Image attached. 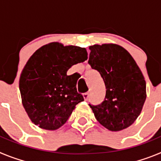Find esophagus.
<instances>
[{
	"label": "esophagus",
	"mask_w": 161,
	"mask_h": 161,
	"mask_svg": "<svg viewBox=\"0 0 161 161\" xmlns=\"http://www.w3.org/2000/svg\"><path fill=\"white\" fill-rule=\"evenodd\" d=\"M83 97L85 100H87L88 98H89V93H83Z\"/></svg>",
	"instance_id": "1"
}]
</instances>
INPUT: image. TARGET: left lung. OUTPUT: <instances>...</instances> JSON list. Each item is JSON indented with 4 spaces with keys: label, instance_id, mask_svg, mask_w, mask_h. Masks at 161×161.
<instances>
[{
    "label": "left lung",
    "instance_id": "left-lung-1",
    "mask_svg": "<svg viewBox=\"0 0 161 161\" xmlns=\"http://www.w3.org/2000/svg\"><path fill=\"white\" fill-rule=\"evenodd\" d=\"M89 50L88 63L100 72L106 89L101 105H89L95 118L111 131L127 128L139 117L147 97L144 76L131 55L118 44H95Z\"/></svg>",
    "mask_w": 161,
    "mask_h": 161
}]
</instances>
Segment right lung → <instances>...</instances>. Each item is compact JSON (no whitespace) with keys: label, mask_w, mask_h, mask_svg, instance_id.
Here are the masks:
<instances>
[{"label":"right lung","mask_w":161,"mask_h":161,"mask_svg":"<svg viewBox=\"0 0 161 161\" xmlns=\"http://www.w3.org/2000/svg\"><path fill=\"white\" fill-rule=\"evenodd\" d=\"M88 59L85 48L50 42L31 55L20 75L22 102L30 119L40 128L55 130L63 126L79 102L76 80L67 72Z\"/></svg>","instance_id":"right-lung-1"}]
</instances>
